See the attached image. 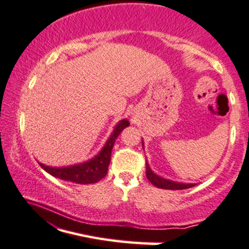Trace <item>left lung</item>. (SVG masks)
I'll return each instance as SVG.
<instances>
[{"label":"left lung","mask_w":249,"mask_h":249,"mask_svg":"<svg viewBox=\"0 0 249 249\" xmlns=\"http://www.w3.org/2000/svg\"><path fill=\"white\" fill-rule=\"evenodd\" d=\"M142 147H143V142H142ZM146 178H147V180L150 181L153 186L162 189H171V191H175V189H187L196 186V183H183V182H176L173 180H168V178H164L162 176L153 173L152 169L150 168V165H148L147 162H146Z\"/></svg>","instance_id":"1"}]
</instances>
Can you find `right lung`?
<instances>
[{
	"label": "right lung",
	"mask_w": 249,
	"mask_h": 249,
	"mask_svg": "<svg viewBox=\"0 0 249 249\" xmlns=\"http://www.w3.org/2000/svg\"><path fill=\"white\" fill-rule=\"evenodd\" d=\"M129 125L128 120H121L119 124L115 125L114 130L107 138V142L102 147V150L97 153L91 160H86L84 163L74 164L68 166H49L45 164L39 163V165L44 169L47 173L61 180L74 182L79 184H89L96 183L101 181L107 173V166H109L110 158H111V150L114 146L115 140L120 135V133Z\"/></svg>",
	"instance_id": "right-lung-1"
}]
</instances>
